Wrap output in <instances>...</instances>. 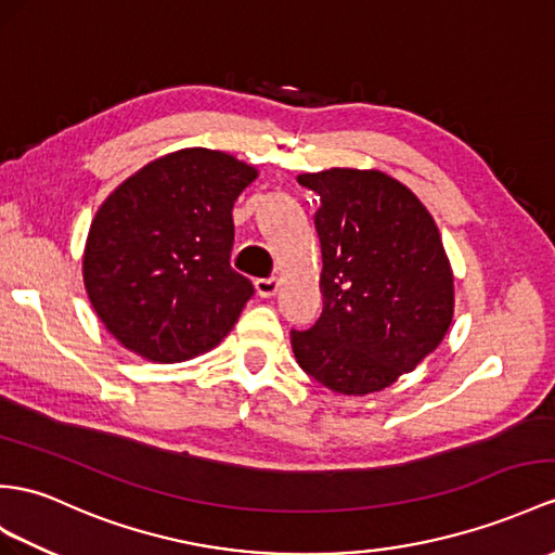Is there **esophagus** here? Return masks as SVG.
<instances>
[{"label": "esophagus", "mask_w": 555, "mask_h": 555, "mask_svg": "<svg viewBox=\"0 0 555 555\" xmlns=\"http://www.w3.org/2000/svg\"><path fill=\"white\" fill-rule=\"evenodd\" d=\"M256 287V294L261 296V299H270V296L278 294V287H280V280L278 278H263V280H256L254 282Z\"/></svg>", "instance_id": "obj_1"}]
</instances>
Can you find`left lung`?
Instances as JSON below:
<instances>
[{"mask_svg":"<svg viewBox=\"0 0 555 555\" xmlns=\"http://www.w3.org/2000/svg\"><path fill=\"white\" fill-rule=\"evenodd\" d=\"M320 195L322 313L292 330L296 362L334 393L367 396L412 372L448 334L454 278L434 216L376 169L301 173Z\"/></svg>","mask_w":555,"mask_h":555,"instance_id":"left-lung-1","label":"left lung"}]
</instances>
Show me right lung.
Segmentation results:
<instances>
[{"mask_svg":"<svg viewBox=\"0 0 555 555\" xmlns=\"http://www.w3.org/2000/svg\"><path fill=\"white\" fill-rule=\"evenodd\" d=\"M256 173L233 155L185 147L103 202L85 247V287L121 346L183 362L233 330L254 294L231 268L233 205Z\"/></svg>","mask_w":555,"mask_h":555,"instance_id":"obj_1","label":"right lung"}]
</instances>
